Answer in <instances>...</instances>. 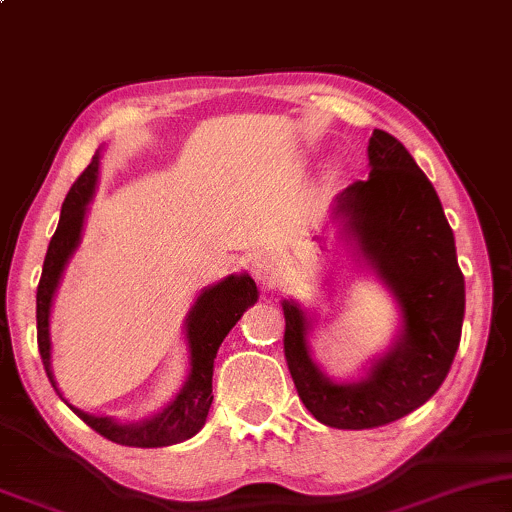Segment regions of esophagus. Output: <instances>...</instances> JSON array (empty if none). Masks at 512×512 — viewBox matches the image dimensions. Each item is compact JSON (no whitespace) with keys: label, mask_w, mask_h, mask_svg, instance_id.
<instances>
[{"label":"esophagus","mask_w":512,"mask_h":512,"mask_svg":"<svg viewBox=\"0 0 512 512\" xmlns=\"http://www.w3.org/2000/svg\"><path fill=\"white\" fill-rule=\"evenodd\" d=\"M278 271H281L278 269V262L271 255H257L255 262H252V276L262 285H274Z\"/></svg>","instance_id":"34e87169"}]
</instances>
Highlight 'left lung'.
<instances>
[{
	"label": "left lung",
	"instance_id": "obj_1",
	"mask_svg": "<svg viewBox=\"0 0 512 512\" xmlns=\"http://www.w3.org/2000/svg\"><path fill=\"white\" fill-rule=\"evenodd\" d=\"M367 156L370 177L337 196V215L367 267L393 292L400 335L363 379L337 384L313 363L309 316L297 302H283L285 360L299 398L320 424L346 431L398 421L438 391L459 349L466 309L452 227L424 170L379 128Z\"/></svg>",
	"mask_w": 512,
	"mask_h": 512
}]
</instances>
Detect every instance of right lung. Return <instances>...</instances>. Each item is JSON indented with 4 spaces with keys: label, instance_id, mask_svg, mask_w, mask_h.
Listing matches in <instances>:
<instances>
[{
    "label": "right lung",
    "instance_id": "add662e5",
    "mask_svg": "<svg viewBox=\"0 0 512 512\" xmlns=\"http://www.w3.org/2000/svg\"><path fill=\"white\" fill-rule=\"evenodd\" d=\"M98 166L100 154L93 156L88 168L77 177L70 192L63 201L60 210V222L56 234H53L49 250L44 257L42 278L37 288V344L39 356H42L44 370L49 381L56 388L51 372V337H49V318L51 302L56 295L60 276H63L65 264L70 262L72 252L77 250L81 229H84L86 206L93 199L95 185H98ZM257 285L248 274H231L224 281L210 285L196 299L192 311L185 320L187 344H189V377L180 393L175 395L173 403H168L152 419L140 421V424H119L109 417H93V414L81 412L72 407L74 414L100 433L102 438L117 442L126 447H168L177 442L189 440L206 424L208 410L213 405V363L217 349L229 335V330L238 323L243 311L257 302ZM58 391V388H56ZM60 395V391H58ZM63 398V395H60Z\"/></svg>",
    "mask_w": 512,
    "mask_h": 512
}]
</instances>
